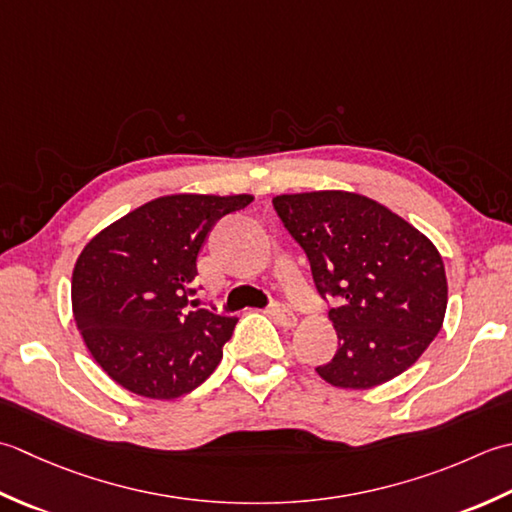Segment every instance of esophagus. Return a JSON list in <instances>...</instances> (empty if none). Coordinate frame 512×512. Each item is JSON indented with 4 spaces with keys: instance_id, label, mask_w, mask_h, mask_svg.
Wrapping results in <instances>:
<instances>
[{
    "instance_id": "1",
    "label": "esophagus",
    "mask_w": 512,
    "mask_h": 512,
    "mask_svg": "<svg viewBox=\"0 0 512 512\" xmlns=\"http://www.w3.org/2000/svg\"><path fill=\"white\" fill-rule=\"evenodd\" d=\"M269 316L274 318L280 327L285 329H294L298 325V318L294 316V311L287 309L285 305H274L269 309Z\"/></svg>"
}]
</instances>
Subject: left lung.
I'll return each mask as SVG.
<instances>
[{
    "label": "left lung",
    "instance_id": "1",
    "mask_svg": "<svg viewBox=\"0 0 512 512\" xmlns=\"http://www.w3.org/2000/svg\"><path fill=\"white\" fill-rule=\"evenodd\" d=\"M289 234L305 249L338 336L318 367L331 387L364 391L404 373L440 333L448 285L444 260L420 229L373 198L320 190L274 196Z\"/></svg>",
    "mask_w": 512,
    "mask_h": 512
}]
</instances>
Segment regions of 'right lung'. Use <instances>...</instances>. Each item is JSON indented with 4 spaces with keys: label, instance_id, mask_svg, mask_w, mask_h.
Instances as JSON below:
<instances>
[{
    "label": "right lung",
    "instance_id": "right-lung-1",
    "mask_svg": "<svg viewBox=\"0 0 512 512\" xmlns=\"http://www.w3.org/2000/svg\"><path fill=\"white\" fill-rule=\"evenodd\" d=\"M252 194H168L92 238L72 269V316L110 378L143 398L174 400L210 378L236 318L196 309V258L218 218Z\"/></svg>",
    "mask_w": 512,
    "mask_h": 512
}]
</instances>
